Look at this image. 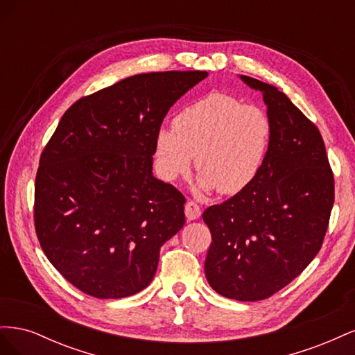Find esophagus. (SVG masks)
Here are the masks:
<instances>
[{
	"instance_id": "obj_1",
	"label": "esophagus",
	"mask_w": 355,
	"mask_h": 355,
	"mask_svg": "<svg viewBox=\"0 0 355 355\" xmlns=\"http://www.w3.org/2000/svg\"><path fill=\"white\" fill-rule=\"evenodd\" d=\"M185 214L188 220H196L201 216V207L196 201H188L185 204Z\"/></svg>"
}]
</instances>
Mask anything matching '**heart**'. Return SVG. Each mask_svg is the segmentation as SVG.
<instances>
[{"label":"heart","instance_id":"1","mask_svg":"<svg viewBox=\"0 0 355 355\" xmlns=\"http://www.w3.org/2000/svg\"><path fill=\"white\" fill-rule=\"evenodd\" d=\"M272 133V121L262 106L210 92L185 105L175 115L173 127L158 128L155 167L161 178L175 180L188 175L196 155L200 188L239 194L261 175Z\"/></svg>","mask_w":355,"mask_h":355}]
</instances>
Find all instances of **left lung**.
I'll return each instance as SVG.
<instances>
[{"instance_id": "8db88e82", "label": "left lung", "mask_w": 355, "mask_h": 355, "mask_svg": "<svg viewBox=\"0 0 355 355\" xmlns=\"http://www.w3.org/2000/svg\"><path fill=\"white\" fill-rule=\"evenodd\" d=\"M241 80L263 94L272 145L249 188L204 210L211 234L204 272L219 295L252 302L286 287L317 256L335 179L317 125L274 85Z\"/></svg>"}]
</instances>
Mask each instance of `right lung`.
Segmentation results:
<instances>
[{
    "mask_svg": "<svg viewBox=\"0 0 355 355\" xmlns=\"http://www.w3.org/2000/svg\"><path fill=\"white\" fill-rule=\"evenodd\" d=\"M206 71L139 73L78 99L40 157L34 223L51 265L99 299L153 282L159 247L184 227L185 197L153 176L166 114Z\"/></svg>",
    "mask_w": 355,
    "mask_h": 355,
    "instance_id": "1",
    "label": "right lung"
}]
</instances>
